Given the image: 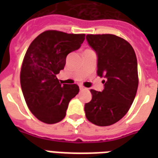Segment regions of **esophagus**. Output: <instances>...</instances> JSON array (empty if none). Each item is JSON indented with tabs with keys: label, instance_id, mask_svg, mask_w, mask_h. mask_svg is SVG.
Wrapping results in <instances>:
<instances>
[{
	"label": "esophagus",
	"instance_id": "esophagus-1",
	"mask_svg": "<svg viewBox=\"0 0 158 158\" xmlns=\"http://www.w3.org/2000/svg\"><path fill=\"white\" fill-rule=\"evenodd\" d=\"M79 89H80L81 91H84V90H87L86 88H84V86H79Z\"/></svg>",
	"mask_w": 158,
	"mask_h": 158
}]
</instances>
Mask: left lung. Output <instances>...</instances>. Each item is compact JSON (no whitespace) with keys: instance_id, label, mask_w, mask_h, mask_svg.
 <instances>
[{"instance_id":"left-lung-1","label":"left lung","mask_w":158,"mask_h":158,"mask_svg":"<svg viewBox=\"0 0 158 158\" xmlns=\"http://www.w3.org/2000/svg\"><path fill=\"white\" fill-rule=\"evenodd\" d=\"M89 45L97 54V74L104 78L102 92L91 89L84 105L87 119L98 126L113 125L127 113L137 93V58L132 46L113 34H89Z\"/></svg>"}]
</instances>
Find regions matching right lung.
I'll return each instance as SVG.
<instances>
[{"label":"right lung","instance_id":"obj_1","mask_svg":"<svg viewBox=\"0 0 158 158\" xmlns=\"http://www.w3.org/2000/svg\"><path fill=\"white\" fill-rule=\"evenodd\" d=\"M85 34L43 32L31 43L23 58L20 84L28 107L38 120L55 124L66 115L69 101L79 94L77 84H61L56 78L67 55L78 50Z\"/></svg>","mask_w":158,"mask_h":158}]
</instances>
